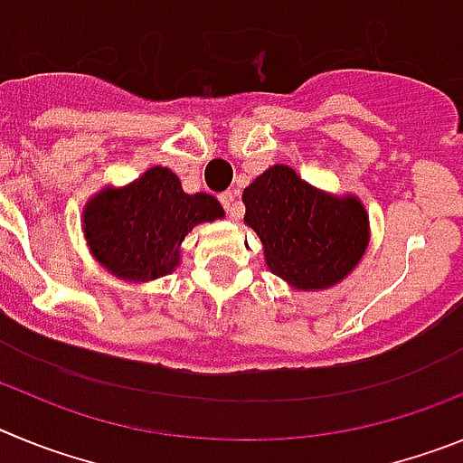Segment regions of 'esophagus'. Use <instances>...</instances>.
<instances>
[{
	"label": "esophagus",
	"mask_w": 463,
	"mask_h": 463,
	"mask_svg": "<svg viewBox=\"0 0 463 463\" xmlns=\"http://www.w3.org/2000/svg\"><path fill=\"white\" fill-rule=\"evenodd\" d=\"M220 202L224 203V211L229 213V218H241V206L239 202H236V192H222V194H220Z\"/></svg>",
	"instance_id": "1"
}]
</instances>
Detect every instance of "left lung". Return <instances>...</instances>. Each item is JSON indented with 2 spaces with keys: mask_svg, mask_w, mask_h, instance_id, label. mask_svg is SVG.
<instances>
[{
  "mask_svg": "<svg viewBox=\"0 0 463 463\" xmlns=\"http://www.w3.org/2000/svg\"><path fill=\"white\" fill-rule=\"evenodd\" d=\"M243 222L260 236L273 276L297 292L345 280L369 248V211L354 194H331L292 166L273 165L243 190Z\"/></svg>",
  "mask_w": 463,
  "mask_h": 463,
  "instance_id": "1",
  "label": "left lung"
}]
</instances>
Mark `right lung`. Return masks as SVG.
Masks as SVG:
<instances>
[{"mask_svg": "<svg viewBox=\"0 0 463 463\" xmlns=\"http://www.w3.org/2000/svg\"><path fill=\"white\" fill-rule=\"evenodd\" d=\"M220 218L224 208L215 196L187 194L174 171L150 166L137 181L90 196L80 229L101 269L143 285L175 271L185 236L196 224Z\"/></svg>", "mask_w": 463, "mask_h": 463, "instance_id": "1", "label": "right lung"}]
</instances>
